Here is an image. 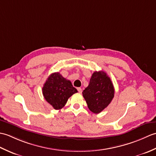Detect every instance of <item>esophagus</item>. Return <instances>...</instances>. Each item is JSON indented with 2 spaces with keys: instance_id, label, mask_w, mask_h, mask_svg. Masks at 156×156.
<instances>
[{
  "instance_id": "obj_1",
  "label": "esophagus",
  "mask_w": 156,
  "mask_h": 156,
  "mask_svg": "<svg viewBox=\"0 0 156 156\" xmlns=\"http://www.w3.org/2000/svg\"><path fill=\"white\" fill-rule=\"evenodd\" d=\"M77 90H78V91L80 92V93H82V88H77Z\"/></svg>"
}]
</instances>
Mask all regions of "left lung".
<instances>
[{"label": "left lung", "instance_id": "8db88e82", "mask_svg": "<svg viewBox=\"0 0 156 156\" xmlns=\"http://www.w3.org/2000/svg\"><path fill=\"white\" fill-rule=\"evenodd\" d=\"M82 94L90 111L95 114L102 111L114 97L115 89L111 78L103 71L94 72Z\"/></svg>", "mask_w": 156, "mask_h": 156}]
</instances>
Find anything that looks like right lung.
Returning <instances> with one entry per match:
<instances>
[{
	"instance_id": "obj_1",
	"label": "right lung",
	"mask_w": 156,
	"mask_h": 156,
	"mask_svg": "<svg viewBox=\"0 0 156 156\" xmlns=\"http://www.w3.org/2000/svg\"><path fill=\"white\" fill-rule=\"evenodd\" d=\"M42 92L46 101L55 110H59L78 91L73 87L70 81L66 80L59 72H55L48 78L42 88Z\"/></svg>"
}]
</instances>
